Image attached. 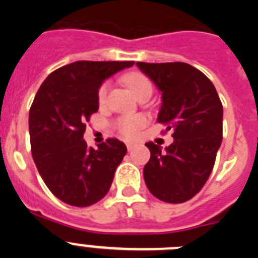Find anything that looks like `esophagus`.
I'll return each mask as SVG.
<instances>
[{"label":"esophagus","instance_id":"obj_1","mask_svg":"<svg viewBox=\"0 0 258 258\" xmlns=\"http://www.w3.org/2000/svg\"><path fill=\"white\" fill-rule=\"evenodd\" d=\"M137 147V143L136 142H126V149L127 151H132V150H134Z\"/></svg>","mask_w":258,"mask_h":258}]
</instances>
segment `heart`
I'll use <instances>...</instances> for the list:
<instances>
[{
  "instance_id": "1",
  "label": "heart",
  "mask_w": 258,
  "mask_h": 258,
  "mask_svg": "<svg viewBox=\"0 0 258 258\" xmlns=\"http://www.w3.org/2000/svg\"><path fill=\"white\" fill-rule=\"evenodd\" d=\"M124 83L129 86L132 92L140 97L143 93L152 92V84L151 80L146 76L142 72L134 71V72H129L124 76ZM109 90V84L107 81L101 84V86L98 88L97 92V101L98 103L103 106L107 101V94ZM149 122V117L143 113H136V115H124L120 116L115 121V127L117 133L120 136L125 137V138H134L137 134L140 133V131L146 124Z\"/></svg>"
}]
</instances>
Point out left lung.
I'll return each instance as SVG.
<instances>
[{"mask_svg": "<svg viewBox=\"0 0 258 258\" xmlns=\"http://www.w3.org/2000/svg\"><path fill=\"white\" fill-rule=\"evenodd\" d=\"M137 66L161 92L157 121L172 129L174 138L165 151L146 143L151 157L143 169L145 182L161 202H187L202 190L216 163L222 142V103L211 80L187 63Z\"/></svg>", "mask_w": 258, "mask_h": 258, "instance_id": "obj_1", "label": "left lung"}]
</instances>
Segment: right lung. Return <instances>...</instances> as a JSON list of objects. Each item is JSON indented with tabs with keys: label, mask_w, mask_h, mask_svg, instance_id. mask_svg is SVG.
<instances>
[{
	"label": "right lung",
	"mask_w": 258,
	"mask_h": 258,
	"mask_svg": "<svg viewBox=\"0 0 258 258\" xmlns=\"http://www.w3.org/2000/svg\"><path fill=\"white\" fill-rule=\"evenodd\" d=\"M134 61L79 60L63 66L41 84L29 109L33 160L52 195L74 207L106 197L126 146L108 138L98 149L84 141L90 116L98 111L102 81Z\"/></svg>",
	"instance_id": "1"
}]
</instances>
